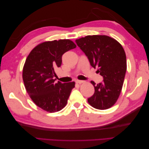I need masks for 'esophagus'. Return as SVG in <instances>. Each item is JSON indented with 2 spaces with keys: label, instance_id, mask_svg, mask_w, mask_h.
<instances>
[{
  "label": "esophagus",
  "instance_id": "34e87169",
  "mask_svg": "<svg viewBox=\"0 0 149 149\" xmlns=\"http://www.w3.org/2000/svg\"><path fill=\"white\" fill-rule=\"evenodd\" d=\"M75 82H76V83H78V84H81V83H83L84 82V81H83V80L76 79V80H75Z\"/></svg>",
  "mask_w": 149,
  "mask_h": 149
}]
</instances>
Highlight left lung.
<instances>
[{
    "label": "left lung",
    "mask_w": 149,
    "mask_h": 149,
    "mask_svg": "<svg viewBox=\"0 0 149 149\" xmlns=\"http://www.w3.org/2000/svg\"><path fill=\"white\" fill-rule=\"evenodd\" d=\"M75 42L103 77L97 85L91 81L94 93L88 101L96 109H107L116 103L123 88L127 70L124 49L115 39L106 35H88Z\"/></svg>",
    "instance_id": "left-lung-1"
}]
</instances>
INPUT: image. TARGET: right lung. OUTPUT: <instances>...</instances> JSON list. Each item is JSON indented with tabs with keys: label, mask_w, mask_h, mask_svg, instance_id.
<instances>
[{
	"label": "right lung",
	"mask_w": 149,
	"mask_h": 149,
	"mask_svg": "<svg viewBox=\"0 0 149 149\" xmlns=\"http://www.w3.org/2000/svg\"><path fill=\"white\" fill-rule=\"evenodd\" d=\"M76 47L70 40L45 42L35 47L26 58L22 73L25 87L42 109L55 112L66 105L75 83H56L55 70L61 65L62 55Z\"/></svg>",
	"instance_id": "add662e5"
}]
</instances>
